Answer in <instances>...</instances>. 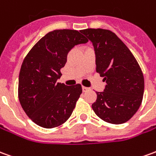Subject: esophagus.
Masks as SVG:
<instances>
[{"label":"esophagus","instance_id":"1","mask_svg":"<svg viewBox=\"0 0 156 156\" xmlns=\"http://www.w3.org/2000/svg\"><path fill=\"white\" fill-rule=\"evenodd\" d=\"M82 89H83V92H86V91H88V90L89 89L88 87H85V86H83V87H82Z\"/></svg>","mask_w":156,"mask_h":156}]
</instances>
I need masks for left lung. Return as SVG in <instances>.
<instances>
[{"instance_id": "obj_1", "label": "left lung", "mask_w": 156, "mask_h": 156, "mask_svg": "<svg viewBox=\"0 0 156 156\" xmlns=\"http://www.w3.org/2000/svg\"><path fill=\"white\" fill-rule=\"evenodd\" d=\"M91 40L96 55V72L104 77V92H96L94 113L106 122L122 124L141 105L144 79L137 60L115 33L108 29L81 30Z\"/></svg>"}]
</instances>
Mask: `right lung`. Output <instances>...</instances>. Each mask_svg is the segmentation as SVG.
Returning a JSON list of instances; mask_svg holds the SVG:
<instances>
[{
    "label": "right lung",
    "instance_id": "1",
    "mask_svg": "<svg viewBox=\"0 0 156 156\" xmlns=\"http://www.w3.org/2000/svg\"><path fill=\"white\" fill-rule=\"evenodd\" d=\"M81 31L56 29L41 38L25 56L18 78V99L27 116L44 128L67 122L82 94L81 84L57 83L75 45L88 40Z\"/></svg>",
    "mask_w": 156,
    "mask_h": 156
}]
</instances>
